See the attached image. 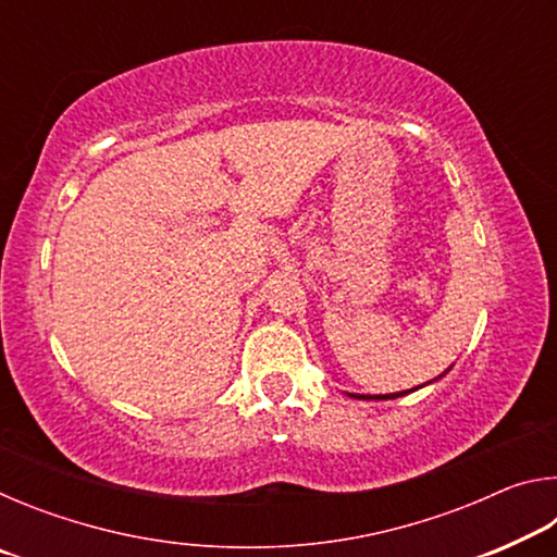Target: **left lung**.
Listing matches in <instances>:
<instances>
[{"label":"left lung","mask_w":557,"mask_h":557,"mask_svg":"<svg viewBox=\"0 0 557 557\" xmlns=\"http://www.w3.org/2000/svg\"><path fill=\"white\" fill-rule=\"evenodd\" d=\"M449 371V369H447ZM445 371V373H447ZM442 373V375H445ZM442 375H437V379H442ZM435 379V381H437ZM432 383V381H430ZM418 388H422V385H418ZM418 388H412V391H418ZM412 391H403V393H388V395H358V393H348L351 395V398H358V400H393V398H400V395H408V393H412Z\"/></svg>","instance_id":"1"}]
</instances>
